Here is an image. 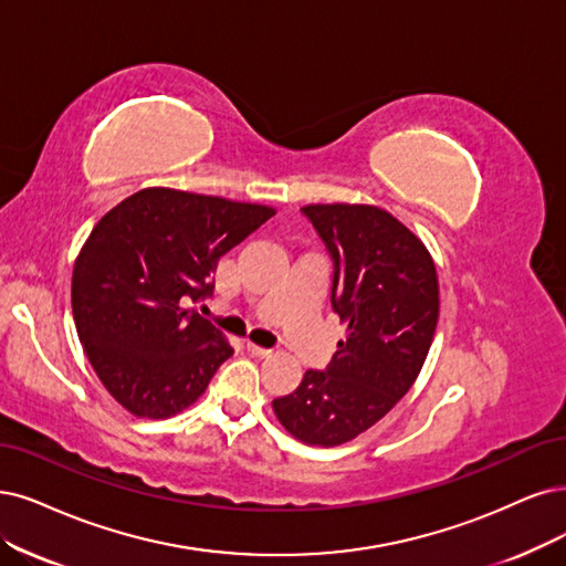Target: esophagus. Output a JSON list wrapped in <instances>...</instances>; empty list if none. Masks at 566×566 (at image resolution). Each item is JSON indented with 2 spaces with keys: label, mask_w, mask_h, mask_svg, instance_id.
<instances>
[{
  "label": "esophagus",
  "mask_w": 566,
  "mask_h": 566,
  "mask_svg": "<svg viewBox=\"0 0 566 566\" xmlns=\"http://www.w3.org/2000/svg\"><path fill=\"white\" fill-rule=\"evenodd\" d=\"M247 349L254 354V357H259V359H268V357H272V349H268V347H261V345H256V343H247Z\"/></svg>",
  "instance_id": "1"
}]
</instances>
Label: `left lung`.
<instances>
[{"mask_svg": "<svg viewBox=\"0 0 566 566\" xmlns=\"http://www.w3.org/2000/svg\"><path fill=\"white\" fill-rule=\"evenodd\" d=\"M333 256L331 303L345 338L326 373L307 370L272 401L305 446L349 443L399 403L420 375L438 324V275L424 242L375 205H305Z\"/></svg>", "mask_w": 566, "mask_h": 566, "instance_id": "1", "label": "left lung"}]
</instances>
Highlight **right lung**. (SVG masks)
Wrapping results in <instances>:
<instances>
[{"instance_id": "right-lung-1", "label": "right lung", "mask_w": 566, "mask_h": 566, "mask_svg": "<svg viewBox=\"0 0 566 566\" xmlns=\"http://www.w3.org/2000/svg\"><path fill=\"white\" fill-rule=\"evenodd\" d=\"M272 214L259 202L151 186L95 223L74 263L72 312L118 406L167 420L200 399L233 347L188 303L212 291L219 259Z\"/></svg>"}]
</instances>
